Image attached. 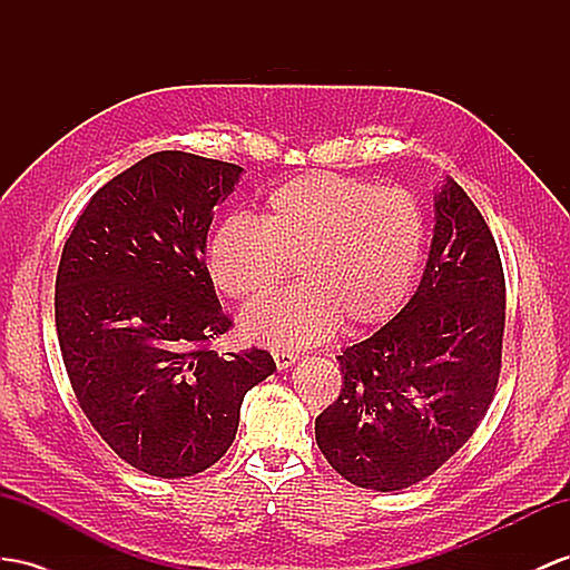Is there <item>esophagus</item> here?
Masks as SVG:
<instances>
[{"mask_svg": "<svg viewBox=\"0 0 570 570\" xmlns=\"http://www.w3.org/2000/svg\"><path fill=\"white\" fill-rule=\"evenodd\" d=\"M272 356H274V363L279 371L288 368L291 363H296V358H298L294 352H272Z\"/></svg>", "mask_w": 570, "mask_h": 570, "instance_id": "esophagus-1", "label": "esophagus"}]
</instances>
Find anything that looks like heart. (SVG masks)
<instances>
[{"label":"heart","mask_w":570,"mask_h":570,"mask_svg":"<svg viewBox=\"0 0 570 570\" xmlns=\"http://www.w3.org/2000/svg\"><path fill=\"white\" fill-rule=\"evenodd\" d=\"M424 240V209L412 193L315 170L276 187L259 224L226 218L207 262L216 288L245 303L269 296L296 262L303 284L247 311L243 332L272 346H305L340 323L358 332L395 315Z\"/></svg>","instance_id":"obj_1"}]
</instances>
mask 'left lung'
<instances>
[{"label":"left lung","mask_w":570,"mask_h":570,"mask_svg":"<svg viewBox=\"0 0 570 570\" xmlns=\"http://www.w3.org/2000/svg\"><path fill=\"white\" fill-rule=\"evenodd\" d=\"M505 276L484 216L448 180L410 303L337 356L342 390L315 419L327 462L361 489L424 481L470 441L495 395Z\"/></svg>","instance_id":"left-lung-1"}]
</instances>
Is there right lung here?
Here are the masks:
<instances>
[{
  "label": "right lung",
  "instance_id": "1",
  "mask_svg": "<svg viewBox=\"0 0 570 570\" xmlns=\"http://www.w3.org/2000/svg\"><path fill=\"white\" fill-rule=\"evenodd\" d=\"M240 166L158 151L86 204L57 267L55 325L71 390L98 435L139 472L209 470L245 392L276 371L265 348L218 356L233 323L204 247Z\"/></svg>",
  "mask_w": 570,
  "mask_h": 570
}]
</instances>
